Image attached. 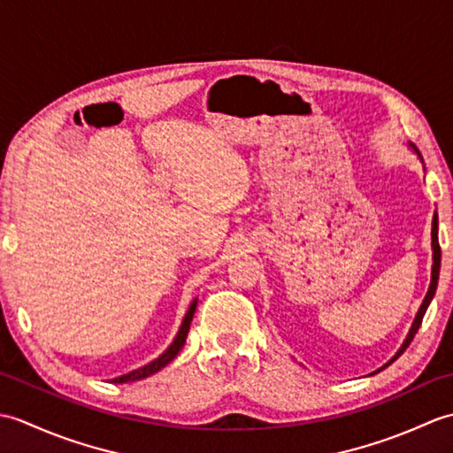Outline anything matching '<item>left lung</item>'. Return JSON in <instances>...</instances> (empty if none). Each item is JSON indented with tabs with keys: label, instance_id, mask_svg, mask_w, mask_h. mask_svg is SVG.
Segmentation results:
<instances>
[{
	"label": "left lung",
	"instance_id": "obj_1",
	"mask_svg": "<svg viewBox=\"0 0 453 453\" xmlns=\"http://www.w3.org/2000/svg\"><path fill=\"white\" fill-rule=\"evenodd\" d=\"M432 258H434V265H432V280H430L428 294H426L425 302H422L420 310H418V313H417V317H415V323H412V326H411V331H409V334H407V341L403 342L399 352H397L395 356H393V360H397L399 356L407 350V346L411 344V341L415 339L417 331L420 329L422 317H425V313H426V310H428V303H430V300H432V297H434V294H436L438 276H440V261H441V251H440V243H438V216H436V214H434V219H432ZM393 360H391V362H393ZM391 362H389V364H391ZM389 364H386V365H389ZM386 365H383V368H386Z\"/></svg>",
	"mask_w": 453,
	"mask_h": 453
}]
</instances>
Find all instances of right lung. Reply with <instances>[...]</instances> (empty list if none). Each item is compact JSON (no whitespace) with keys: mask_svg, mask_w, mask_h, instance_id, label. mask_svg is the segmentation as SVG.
I'll list each match as a JSON object with an SVG mask.
<instances>
[{"mask_svg":"<svg viewBox=\"0 0 453 453\" xmlns=\"http://www.w3.org/2000/svg\"><path fill=\"white\" fill-rule=\"evenodd\" d=\"M195 311H196V300L190 303L188 311H187V315H185V319H182L180 329H179V333H177V336H175V341L171 342L169 349H167L165 352H163L157 360H153V362H150L148 365H143V368H138V370H134V372H130V373H124V375H120V378H114L112 383L138 381V380L148 378V375H151V373L159 372L161 368H165V365L179 354V350L182 349V346H185L187 334H188V329H190V321H192V315H195Z\"/></svg>","mask_w":453,"mask_h":453,"instance_id":"add662e5","label":"right lung"}]
</instances>
